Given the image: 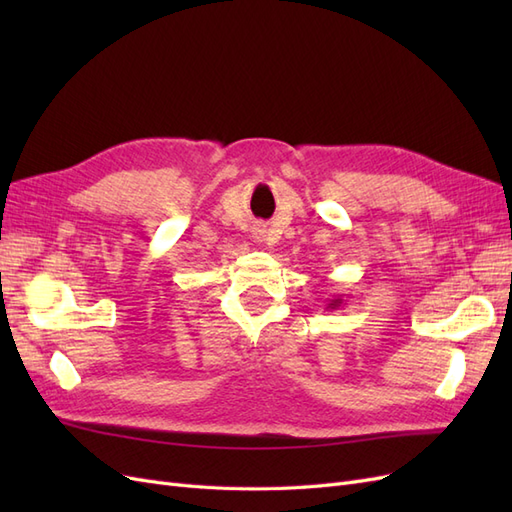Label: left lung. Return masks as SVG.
Returning a JSON list of instances; mask_svg holds the SVG:
<instances>
[{"label":"left lung","instance_id":"8db88e82","mask_svg":"<svg viewBox=\"0 0 512 512\" xmlns=\"http://www.w3.org/2000/svg\"><path fill=\"white\" fill-rule=\"evenodd\" d=\"M339 303H342V299H333V301L329 303V307H331V309H335Z\"/></svg>","mask_w":512,"mask_h":512}]
</instances>
